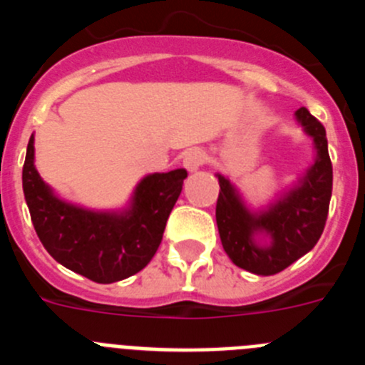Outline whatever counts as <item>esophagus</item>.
I'll return each mask as SVG.
<instances>
[{"label": "esophagus", "mask_w": 365, "mask_h": 365, "mask_svg": "<svg viewBox=\"0 0 365 365\" xmlns=\"http://www.w3.org/2000/svg\"><path fill=\"white\" fill-rule=\"evenodd\" d=\"M206 163V153L201 148H192V150L185 151L182 155V166L188 170V172H197L199 168Z\"/></svg>", "instance_id": "1"}]
</instances>
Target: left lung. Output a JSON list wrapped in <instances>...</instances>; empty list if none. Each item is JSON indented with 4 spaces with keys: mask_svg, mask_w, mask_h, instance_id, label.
<instances>
[{
    "mask_svg": "<svg viewBox=\"0 0 365 365\" xmlns=\"http://www.w3.org/2000/svg\"><path fill=\"white\" fill-rule=\"evenodd\" d=\"M296 122L314 144V163L291 188L261 208H250L228 177L217 173L219 237L232 263L257 276L282 272L311 250L324 232L333 192V164L322 122L305 108Z\"/></svg>",
    "mask_w": 365,
    "mask_h": 365,
    "instance_id": "1",
    "label": "left lung"
}]
</instances>
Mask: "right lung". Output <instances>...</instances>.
I'll return each instance as SVG.
<instances>
[{
  "label": "right lung",
  "instance_id": "right-lung-1",
  "mask_svg": "<svg viewBox=\"0 0 365 365\" xmlns=\"http://www.w3.org/2000/svg\"><path fill=\"white\" fill-rule=\"evenodd\" d=\"M186 170L150 173L120 210H91L58 197L34 166V135L24 164V193L45 250L69 270L96 283L130 278L151 261Z\"/></svg>",
  "mask_w": 365,
  "mask_h": 365
}]
</instances>
